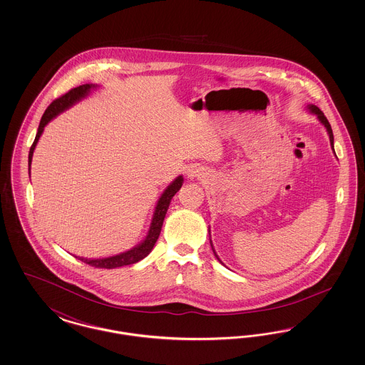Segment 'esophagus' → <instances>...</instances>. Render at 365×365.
Wrapping results in <instances>:
<instances>
[{
	"label": "esophagus",
	"mask_w": 365,
	"mask_h": 365,
	"mask_svg": "<svg viewBox=\"0 0 365 365\" xmlns=\"http://www.w3.org/2000/svg\"><path fill=\"white\" fill-rule=\"evenodd\" d=\"M186 174H187V176H189L190 179H192V178H195V176L200 175V170H197V167H189L187 171H186Z\"/></svg>",
	"instance_id": "34e87169"
}]
</instances>
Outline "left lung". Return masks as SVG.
I'll list each match as a JSON object with an SVG mask.
<instances>
[{
    "mask_svg": "<svg viewBox=\"0 0 365 365\" xmlns=\"http://www.w3.org/2000/svg\"><path fill=\"white\" fill-rule=\"evenodd\" d=\"M308 110L313 113V115H316V118L319 119V122L322 123L324 127H326V130H327V133H329V137H330V143L331 148H332V150H334V135H332V130H331L330 123L327 120V118L324 116V113L316 106V105H308ZM335 153V152H334ZM209 235H210V230H209ZM209 242H210V246H212V250H213V253H215V256H216V259L222 262V260L219 259V256L216 255V252H215V249H213V245H212V241H210V238H209ZM223 264V262H222ZM225 265V264H223Z\"/></svg>",
    "mask_w": 365,
    "mask_h": 365,
    "instance_id": "1",
    "label": "left lung"
}]
</instances>
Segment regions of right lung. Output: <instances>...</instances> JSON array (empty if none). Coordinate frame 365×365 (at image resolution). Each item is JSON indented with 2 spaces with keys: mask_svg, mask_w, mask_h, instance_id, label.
<instances>
[{
  "mask_svg": "<svg viewBox=\"0 0 365 365\" xmlns=\"http://www.w3.org/2000/svg\"><path fill=\"white\" fill-rule=\"evenodd\" d=\"M96 87H97V85H90V83L75 87V88L70 90L68 93H66L64 96H61L57 100H54L52 104L48 106V109L45 110V113H43V116L41 119V123H39L38 133L35 135L34 143L30 148L29 170L31 167V160H33V155H34L35 146L38 143V139L41 138V135L43 133L45 125L51 122V120H53L58 113L67 110L72 105H75L78 101L83 100L86 96L90 94L91 88H96ZM182 185H183V176L179 175L174 182L165 190L163 191L161 197L157 201L156 208H155V212H153V217H152V223H150V227H149L148 235L135 247H133V249H130L127 252L119 253L116 256L105 257V259H83V257H78V259L83 261V262H86L88 265H91V267L106 268V269L124 267V265H131V264H135V262H138L142 259H145L152 252L155 243L157 242L158 235L161 232L164 217H165L167 210H168V207H170V202H171V200H173L175 194L182 187Z\"/></svg>",
  "mask_w": 365,
  "mask_h": 365,
  "instance_id": "right-lung-1",
  "label": "right lung"
}]
</instances>
